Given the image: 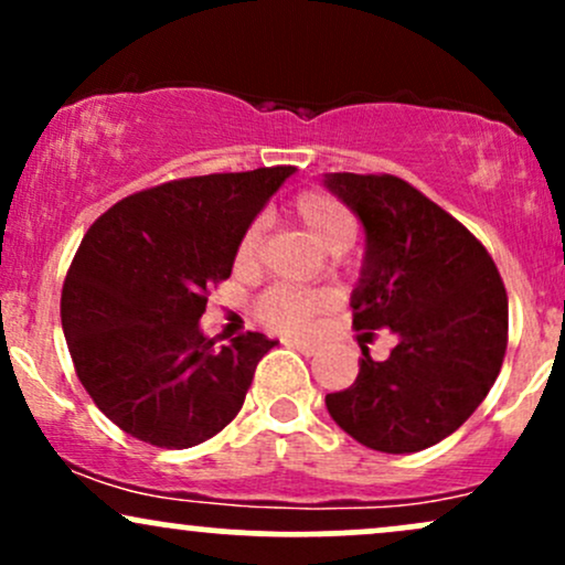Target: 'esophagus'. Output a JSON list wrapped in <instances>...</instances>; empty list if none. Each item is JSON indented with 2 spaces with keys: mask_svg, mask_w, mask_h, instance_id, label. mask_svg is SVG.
<instances>
[{
  "mask_svg": "<svg viewBox=\"0 0 565 565\" xmlns=\"http://www.w3.org/2000/svg\"><path fill=\"white\" fill-rule=\"evenodd\" d=\"M287 345L295 348V350H300L302 355H316V353H319V345H316V342H308V340H287Z\"/></svg>",
  "mask_w": 565,
  "mask_h": 565,
  "instance_id": "esophagus-1",
  "label": "esophagus"
}]
</instances>
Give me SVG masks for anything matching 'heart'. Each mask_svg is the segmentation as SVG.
Returning a JSON list of instances; mask_svg holds the SVG:
<instances>
[{"instance_id":"1","label":"heart","mask_w":565,"mask_h":565,"mask_svg":"<svg viewBox=\"0 0 565 565\" xmlns=\"http://www.w3.org/2000/svg\"><path fill=\"white\" fill-rule=\"evenodd\" d=\"M289 217L321 246L323 252L340 255L359 236V220L353 212L342 204L340 199L329 196L323 191H305L300 196L291 199ZM263 231L260 225H249L244 231L242 242L236 246V270L249 274L257 263L260 252ZM334 302L332 291L327 289H291V287H274L268 289L257 302V316L278 329V332H300L310 323L316 313L327 310Z\"/></svg>"}]
</instances>
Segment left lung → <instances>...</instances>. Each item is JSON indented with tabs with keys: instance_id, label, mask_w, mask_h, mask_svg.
Listing matches in <instances>:
<instances>
[{
	"instance_id": "obj_1",
	"label": "left lung",
	"mask_w": 565,
	"mask_h": 565,
	"mask_svg": "<svg viewBox=\"0 0 565 565\" xmlns=\"http://www.w3.org/2000/svg\"><path fill=\"white\" fill-rule=\"evenodd\" d=\"M323 185L361 220L364 265L350 295L353 329H391L395 348L329 393L350 438L412 454L451 436L481 406L508 348V291L489 252L459 220L393 174L329 172Z\"/></svg>"
}]
</instances>
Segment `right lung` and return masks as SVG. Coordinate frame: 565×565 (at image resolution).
<instances>
[{
  "label": "right lung",
  "mask_w": 565,
  "mask_h": 565,
  "mask_svg": "<svg viewBox=\"0 0 565 565\" xmlns=\"http://www.w3.org/2000/svg\"><path fill=\"white\" fill-rule=\"evenodd\" d=\"M295 167L201 174L132 193L84 233L61 295L76 374L132 438L188 449L242 408L260 332L215 345L199 327L206 289L225 281L252 220Z\"/></svg>",
  "instance_id": "add662e5"
}]
</instances>
